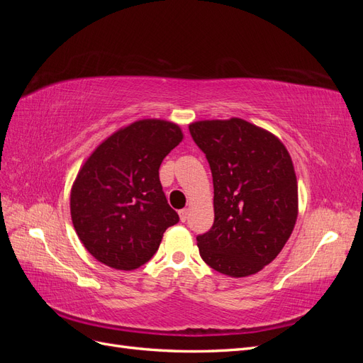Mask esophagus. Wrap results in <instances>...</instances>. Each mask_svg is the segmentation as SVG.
<instances>
[{
	"instance_id": "obj_1",
	"label": "esophagus",
	"mask_w": 363,
	"mask_h": 363,
	"mask_svg": "<svg viewBox=\"0 0 363 363\" xmlns=\"http://www.w3.org/2000/svg\"><path fill=\"white\" fill-rule=\"evenodd\" d=\"M179 215H180V221H182V223H184L186 219H188V215H189L188 208H182V211L179 212Z\"/></svg>"
}]
</instances>
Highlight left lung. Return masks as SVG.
<instances>
[{
  "label": "left lung",
  "instance_id": "1",
  "mask_svg": "<svg viewBox=\"0 0 363 363\" xmlns=\"http://www.w3.org/2000/svg\"><path fill=\"white\" fill-rule=\"evenodd\" d=\"M189 131L213 177L215 221L196 236L200 256L230 277L256 274L277 257L298 215L289 152L279 138L240 118L199 121Z\"/></svg>",
  "mask_w": 363,
  "mask_h": 363
}]
</instances>
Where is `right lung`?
Returning <instances> with one entry per match:
<instances>
[{
    "instance_id": "1",
    "label": "right lung",
    "mask_w": 363,
    "mask_h": 363,
    "mask_svg": "<svg viewBox=\"0 0 363 363\" xmlns=\"http://www.w3.org/2000/svg\"><path fill=\"white\" fill-rule=\"evenodd\" d=\"M182 139L177 124L142 119L108 136L84 162L71 189V218L98 262L136 269L155 256L164 230L179 223L159 168Z\"/></svg>"
}]
</instances>
